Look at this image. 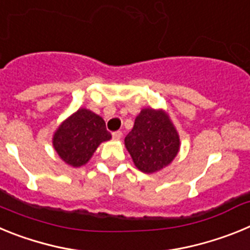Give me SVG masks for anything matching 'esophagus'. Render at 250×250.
Segmentation results:
<instances>
[{"mask_svg":"<svg viewBox=\"0 0 250 250\" xmlns=\"http://www.w3.org/2000/svg\"><path fill=\"white\" fill-rule=\"evenodd\" d=\"M121 136H123V132L121 131L112 132V139H114V140H120Z\"/></svg>","mask_w":250,"mask_h":250,"instance_id":"esophagus-1","label":"esophagus"}]
</instances>
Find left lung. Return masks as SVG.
Returning a JSON list of instances; mask_svg holds the SVG:
<instances>
[{"label": "left lung", "mask_w": 250, "mask_h": 250, "mask_svg": "<svg viewBox=\"0 0 250 250\" xmlns=\"http://www.w3.org/2000/svg\"><path fill=\"white\" fill-rule=\"evenodd\" d=\"M125 146L135 167L152 174L171 164L180 149V138L165 110L146 107L136 116Z\"/></svg>", "instance_id": "1"}]
</instances>
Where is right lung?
Returning <instances> with one entry per match:
<instances>
[{"mask_svg": "<svg viewBox=\"0 0 250 250\" xmlns=\"http://www.w3.org/2000/svg\"><path fill=\"white\" fill-rule=\"evenodd\" d=\"M111 139L105 121L91 110L81 107L60 124L52 136L57 155L67 165L80 167L87 164L99 145Z\"/></svg>", "mask_w": 250, "mask_h": 250, "instance_id": "obj_1", "label": "right lung"}]
</instances>
